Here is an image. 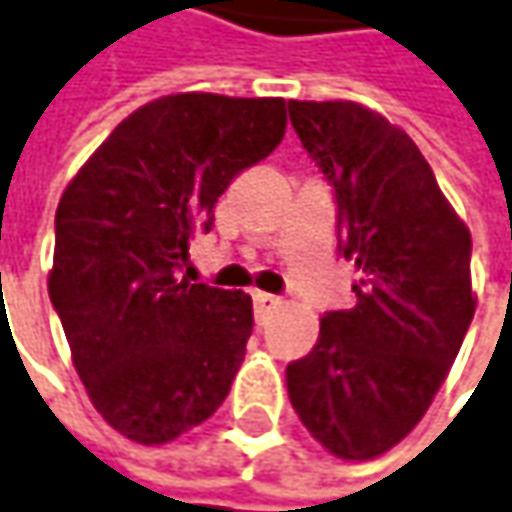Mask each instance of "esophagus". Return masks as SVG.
<instances>
[{"instance_id":"esophagus-1","label":"esophagus","mask_w":512,"mask_h":512,"mask_svg":"<svg viewBox=\"0 0 512 512\" xmlns=\"http://www.w3.org/2000/svg\"><path fill=\"white\" fill-rule=\"evenodd\" d=\"M252 301H255L257 318H263L266 313H272L275 307H281V298L278 295H269V292H252Z\"/></svg>"}]
</instances>
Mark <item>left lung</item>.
I'll return each instance as SVG.
<instances>
[{"instance_id":"1","label":"left lung","mask_w":512,"mask_h":512,"mask_svg":"<svg viewBox=\"0 0 512 512\" xmlns=\"http://www.w3.org/2000/svg\"><path fill=\"white\" fill-rule=\"evenodd\" d=\"M333 182L356 304L321 318L286 368L298 420L342 461H371L423 420L475 313L472 237L406 130L356 101H289Z\"/></svg>"}]
</instances>
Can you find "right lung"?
I'll list each match as a JSON object with an SVG mask.
<instances>
[{
    "mask_svg": "<svg viewBox=\"0 0 512 512\" xmlns=\"http://www.w3.org/2000/svg\"><path fill=\"white\" fill-rule=\"evenodd\" d=\"M284 130V98L162 95L127 115L60 196L48 295L77 376L118 435L162 446L228 397L252 298L176 269L231 179Z\"/></svg>",
    "mask_w": 512,
    "mask_h": 512,
    "instance_id": "add662e5",
    "label": "right lung"
}]
</instances>
